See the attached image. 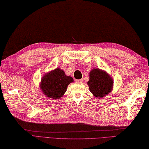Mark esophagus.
Segmentation results:
<instances>
[{
    "instance_id": "34e87169",
    "label": "esophagus",
    "mask_w": 149,
    "mask_h": 149,
    "mask_svg": "<svg viewBox=\"0 0 149 149\" xmlns=\"http://www.w3.org/2000/svg\"><path fill=\"white\" fill-rule=\"evenodd\" d=\"M76 82L77 84H81L83 82L82 79H79V80H76Z\"/></svg>"
}]
</instances>
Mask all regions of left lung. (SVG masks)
<instances>
[{
	"mask_svg": "<svg viewBox=\"0 0 149 149\" xmlns=\"http://www.w3.org/2000/svg\"><path fill=\"white\" fill-rule=\"evenodd\" d=\"M113 83V79L106 71L97 68L90 72L87 85L90 92L96 98H102L111 93Z\"/></svg>",
	"mask_w": 149,
	"mask_h": 149,
	"instance_id": "1",
	"label": "left lung"
}]
</instances>
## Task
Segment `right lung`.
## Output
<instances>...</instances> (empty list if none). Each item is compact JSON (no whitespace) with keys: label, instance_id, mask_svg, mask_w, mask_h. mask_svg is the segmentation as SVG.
Wrapping results in <instances>:
<instances>
[{"label":"right lung","instance_id":"1","mask_svg":"<svg viewBox=\"0 0 149 149\" xmlns=\"http://www.w3.org/2000/svg\"><path fill=\"white\" fill-rule=\"evenodd\" d=\"M73 81L72 77L66 75L63 70L57 68L42 77L40 87L46 97L56 100L64 95L68 85Z\"/></svg>","mask_w":149,"mask_h":149}]
</instances>
